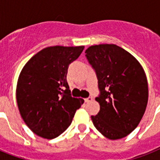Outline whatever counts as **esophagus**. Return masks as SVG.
Returning <instances> with one entry per match:
<instances>
[{
    "label": "esophagus",
    "instance_id": "obj_1",
    "mask_svg": "<svg viewBox=\"0 0 160 160\" xmlns=\"http://www.w3.org/2000/svg\"><path fill=\"white\" fill-rule=\"evenodd\" d=\"M92 100H93V98L92 97H88V98H85V101L86 103L90 102V101H92Z\"/></svg>",
    "mask_w": 160,
    "mask_h": 160
}]
</instances>
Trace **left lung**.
<instances>
[{
  "instance_id": "1",
  "label": "left lung",
  "mask_w": 160,
  "mask_h": 160,
  "mask_svg": "<svg viewBox=\"0 0 160 160\" xmlns=\"http://www.w3.org/2000/svg\"><path fill=\"white\" fill-rule=\"evenodd\" d=\"M85 56L96 73L100 112L92 115L95 127L109 139H119L134 130L148 103V82L139 62L114 44L91 46Z\"/></svg>"
}]
</instances>
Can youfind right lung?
Here are the masks:
<instances>
[{"instance_id": "obj_1", "label": "right lung", "mask_w": 160, "mask_h": 160, "mask_svg": "<svg viewBox=\"0 0 160 160\" xmlns=\"http://www.w3.org/2000/svg\"><path fill=\"white\" fill-rule=\"evenodd\" d=\"M84 46H50L26 63L19 75L16 101L24 122L36 135L52 139L72 122L84 103L74 98L66 80L68 68Z\"/></svg>"}]
</instances>
